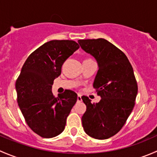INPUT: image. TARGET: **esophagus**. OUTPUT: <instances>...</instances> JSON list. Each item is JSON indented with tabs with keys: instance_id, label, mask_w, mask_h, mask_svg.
<instances>
[{
	"instance_id": "esophagus-1",
	"label": "esophagus",
	"mask_w": 157,
	"mask_h": 157,
	"mask_svg": "<svg viewBox=\"0 0 157 157\" xmlns=\"http://www.w3.org/2000/svg\"><path fill=\"white\" fill-rule=\"evenodd\" d=\"M81 101H82L81 95L78 94V95H77V102H81Z\"/></svg>"
}]
</instances>
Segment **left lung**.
Segmentation results:
<instances>
[{"label": "left lung", "mask_w": 157, "mask_h": 157, "mask_svg": "<svg viewBox=\"0 0 157 157\" xmlns=\"http://www.w3.org/2000/svg\"><path fill=\"white\" fill-rule=\"evenodd\" d=\"M84 52L98 64L93 88L101 97L92 103L87 96L82 99L86 111L82 116L84 131L95 139L105 140L116 134L124 126L134 109L137 84L127 56L104 39H80Z\"/></svg>", "instance_id": "8db88e82"}]
</instances>
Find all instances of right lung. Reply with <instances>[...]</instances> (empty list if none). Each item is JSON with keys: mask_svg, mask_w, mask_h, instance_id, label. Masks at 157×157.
<instances>
[{"mask_svg": "<svg viewBox=\"0 0 157 157\" xmlns=\"http://www.w3.org/2000/svg\"><path fill=\"white\" fill-rule=\"evenodd\" d=\"M80 48L72 40H52L28 57L16 82L17 102L28 126L38 135L52 138L64 130L66 120L77 100L66 90L55 97L52 87L64 61Z\"/></svg>", "mask_w": 157, "mask_h": 157, "instance_id": "add662e5", "label": "right lung"}]
</instances>
